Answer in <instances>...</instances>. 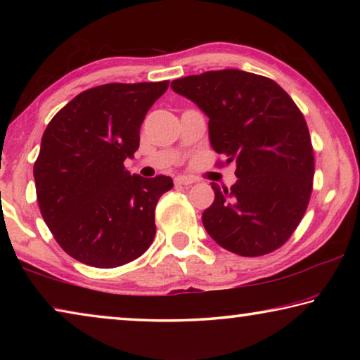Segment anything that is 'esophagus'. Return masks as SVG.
<instances>
[{"label": "esophagus", "instance_id": "esophagus-1", "mask_svg": "<svg viewBox=\"0 0 360 360\" xmlns=\"http://www.w3.org/2000/svg\"><path fill=\"white\" fill-rule=\"evenodd\" d=\"M174 184L176 186H191V184H193V178H191V176L178 174L174 178Z\"/></svg>", "mask_w": 360, "mask_h": 360}]
</instances>
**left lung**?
Masks as SVG:
<instances>
[{
  "label": "left lung",
  "instance_id": "left-lung-1",
  "mask_svg": "<svg viewBox=\"0 0 360 360\" xmlns=\"http://www.w3.org/2000/svg\"><path fill=\"white\" fill-rule=\"evenodd\" d=\"M172 89L208 115L211 148L236 163V182L203 211L219 246L245 257L281 248L307 211L314 157L303 114L271 79L241 70L176 79Z\"/></svg>",
  "mask_w": 360,
  "mask_h": 360
}]
</instances>
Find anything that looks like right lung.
<instances>
[{"instance_id":"add662e5","label":"right lung","mask_w":360,"mask_h":360,"mask_svg":"<svg viewBox=\"0 0 360 360\" xmlns=\"http://www.w3.org/2000/svg\"><path fill=\"white\" fill-rule=\"evenodd\" d=\"M168 81L105 84L75 96L49 122L33 176L42 219L60 248L96 268L138 259L155 236L169 176L130 174L139 127Z\"/></svg>"}]
</instances>
